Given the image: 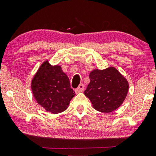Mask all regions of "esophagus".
Masks as SVG:
<instances>
[{
  "label": "esophagus",
  "instance_id": "esophagus-1",
  "mask_svg": "<svg viewBox=\"0 0 156 156\" xmlns=\"http://www.w3.org/2000/svg\"><path fill=\"white\" fill-rule=\"evenodd\" d=\"M84 84H80V86L78 87V88L76 89V91L77 93H79V92H82V91H84Z\"/></svg>",
  "mask_w": 156,
  "mask_h": 156
}]
</instances>
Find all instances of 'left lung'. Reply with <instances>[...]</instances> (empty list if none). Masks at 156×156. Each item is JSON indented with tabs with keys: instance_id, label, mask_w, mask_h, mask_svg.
Wrapping results in <instances>:
<instances>
[{
	"instance_id": "left-lung-1",
	"label": "left lung",
	"mask_w": 156,
	"mask_h": 156,
	"mask_svg": "<svg viewBox=\"0 0 156 156\" xmlns=\"http://www.w3.org/2000/svg\"><path fill=\"white\" fill-rule=\"evenodd\" d=\"M90 82L84 95L93 108L104 113L116 110L123 103L129 89L126 79L114 67L94 69L89 73Z\"/></svg>"
}]
</instances>
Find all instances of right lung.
I'll return each mask as SVG.
<instances>
[{
  "label": "right lung",
  "instance_id": "obj_1",
  "mask_svg": "<svg viewBox=\"0 0 156 156\" xmlns=\"http://www.w3.org/2000/svg\"><path fill=\"white\" fill-rule=\"evenodd\" d=\"M31 89L37 104L46 112L54 114L67 109L75 96L61 66L51 65L49 59L42 63L33 76Z\"/></svg>",
  "mask_w": 156,
  "mask_h": 156
}]
</instances>
